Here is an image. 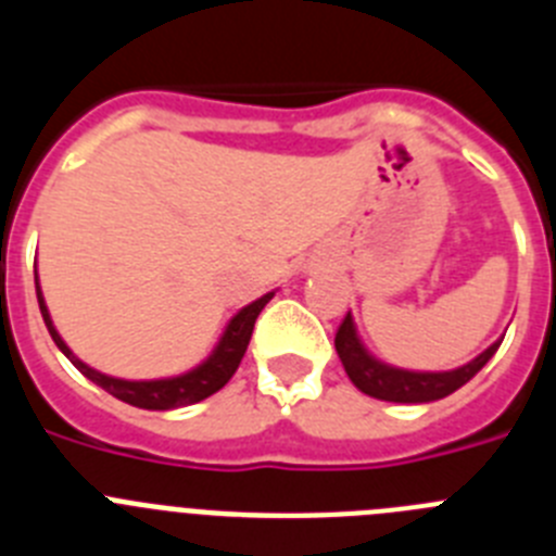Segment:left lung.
<instances>
[{"label":"left lung","mask_w":556,"mask_h":556,"mask_svg":"<svg viewBox=\"0 0 556 556\" xmlns=\"http://www.w3.org/2000/svg\"><path fill=\"white\" fill-rule=\"evenodd\" d=\"M333 345H337V353L342 358V367H345L348 378L365 395L378 397V401H392V404H429V401H440V397L451 395V392L468 384L470 378L493 358V353L501 345V339L484 353H479L473 362H468L465 367L451 372H412L381 365L358 342L351 314H345L342 326L337 328Z\"/></svg>","instance_id":"1"}]
</instances>
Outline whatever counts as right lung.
Instances as JSON below:
<instances>
[{"label": "right lung", "instance_id": "right-lung-1", "mask_svg": "<svg viewBox=\"0 0 556 556\" xmlns=\"http://www.w3.org/2000/svg\"><path fill=\"white\" fill-rule=\"evenodd\" d=\"M36 294H38V306H41V317L47 323L49 333L55 339V345L61 348L63 356L77 367L86 378H91L97 387H102L105 392H111L113 397H119L125 404L130 406H139V409H178V406H189V404H198L203 397L214 395V392L223 390L225 384L230 381V376L236 372L239 362H242L244 351L250 345V337H253V326H255V317L262 314V308L267 306L273 292L258 298L255 303L244 306L242 312L236 314L233 320H230L228 331L223 333L219 339L217 351L211 353L208 362L198 367V370L186 372V376L178 378H161V381H125V378H111L105 372H97L94 367L83 365L80 358L75 353L68 351L66 342L61 339V333L55 331L52 320H49V312L43 306V298H41V289L36 283Z\"/></svg>", "mask_w": 556, "mask_h": 556}]
</instances>
